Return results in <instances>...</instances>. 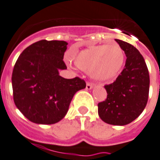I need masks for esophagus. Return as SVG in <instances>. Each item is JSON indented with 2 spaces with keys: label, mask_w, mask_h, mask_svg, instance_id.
I'll use <instances>...</instances> for the list:
<instances>
[{
  "label": "esophagus",
  "mask_w": 160,
  "mask_h": 160,
  "mask_svg": "<svg viewBox=\"0 0 160 160\" xmlns=\"http://www.w3.org/2000/svg\"><path fill=\"white\" fill-rule=\"evenodd\" d=\"M93 84H91V83H87L86 84V89L87 90H90L91 89H93Z\"/></svg>",
  "instance_id": "1"
}]
</instances>
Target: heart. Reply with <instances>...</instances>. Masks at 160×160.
<instances>
[{
  "label": "heart",
  "instance_id": "1",
  "mask_svg": "<svg viewBox=\"0 0 160 160\" xmlns=\"http://www.w3.org/2000/svg\"><path fill=\"white\" fill-rule=\"evenodd\" d=\"M124 59V52L117 43L89 47L76 52L72 58L78 68L89 72L98 81L116 77L122 68Z\"/></svg>",
  "mask_w": 160,
  "mask_h": 160
}]
</instances>
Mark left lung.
Segmentation results:
<instances>
[{"mask_svg": "<svg viewBox=\"0 0 160 160\" xmlns=\"http://www.w3.org/2000/svg\"><path fill=\"white\" fill-rule=\"evenodd\" d=\"M127 57L125 67L113 83L105 85L106 100L98 104L99 118L111 125L124 126L136 119L145 109L150 89L147 66L132 44L115 39Z\"/></svg>", "mask_w": 160, "mask_h": 160, "instance_id": "8db88e82", "label": "left lung"}]
</instances>
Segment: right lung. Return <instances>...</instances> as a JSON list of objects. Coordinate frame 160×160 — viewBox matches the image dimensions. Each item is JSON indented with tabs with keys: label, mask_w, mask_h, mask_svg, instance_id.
I'll use <instances>...</instances> for the list:
<instances>
[{
	"label": "right lung",
	"mask_w": 160,
	"mask_h": 160,
	"mask_svg": "<svg viewBox=\"0 0 160 160\" xmlns=\"http://www.w3.org/2000/svg\"><path fill=\"white\" fill-rule=\"evenodd\" d=\"M65 41L41 40L19 55L12 73L14 102L32 122L50 125L64 118L77 91L85 88L79 77L65 79L60 70L67 48Z\"/></svg>",
	"instance_id": "right-lung-1"
}]
</instances>
